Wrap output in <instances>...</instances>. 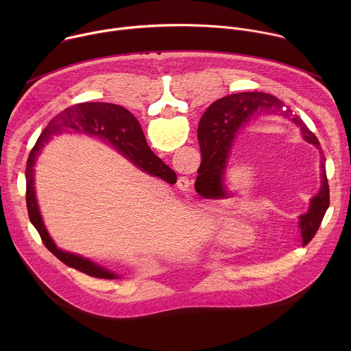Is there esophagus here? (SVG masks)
Here are the masks:
<instances>
[{"instance_id":"34e87169","label":"esophagus","mask_w":351,"mask_h":351,"mask_svg":"<svg viewBox=\"0 0 351 351\" xmlns=\"http://www.w3.org/2000/svg\"><path fill=\"white\" fill-rule=\"evenodd\" d=\"M178 186H179V189L180 190H187L189 189V186H190V180L187 179V178H180L179 179V182H178Z\"/></svg>"}]
</instances>
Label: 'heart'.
I'll return each mask as SVG.
<instances>
[{
  "instance_id": "obj_1",
  "label": "heart",
  "mask_w": 351,
  "mask_h": 351,
  "mask_svg": "<svg viewBox=\"0 0 351 351\" xmlns=\"http://www.w3.org/2000/svg\"><path fill=\"white\" fill-rule=\"evenodd\" d=\"M236 225L241 229L252 230L248 222H240L237 221ZM207 226L211 229V232L218 237H230L232 236V221L225 214H211L207 219Z\"/></svg>"
}]
</instances>
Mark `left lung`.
Here are the masks:
<instances>
[{"instance_id":"1","label":"left lung","mask_w":351,"mask_h":351,"mask_svg":"<svg viewBox=\"0 0 351 351\" xmlns=\"http://www.w3.org/2000/svg\"><path fill=\"white\" fill-rule=\"evenodd\" d=\"M264 112L280 114L287 118L291 117V121L302 129L306 141L321 148L315 134L297 115H293V111H290L275 95L258 91L226 95L217 99L208 107L206 114L199 119L197 129L199 149H202V164L206 165V169L211 172L218 183L222 180L228 156L236 134L244 125ZM321 171L322 186L318 194L311 198L308 213L300 217L303 244L308 243L314 237L329 207V184L324 157L321 161Z\"/></svg>"}]
</instances>
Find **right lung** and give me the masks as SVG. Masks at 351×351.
Listing matches in <instances>:
<instances>
[{"mask_svg":"<svg viewBox=\"0 0 351 351\" xmlns=\"http://www.w3.org/2000/svg\"><path fill=\"white\" fill-rule=\"evenodd\" d=\"M62 132L95 136L99 140L111 144L122 156L132 161V164L147 173L160 178L167 175L171 178L175 172L149 149L138 121L126 108L117 104L83 103L69 107L49 122L37 138L26 165V206L30 222L37 229L44 245L65 265L93 278L117 279L119 278L117 274L97 265L87 258L60 250L53 239L49 237L41 219L34 191V164L44 144L51 140L53 136L61 134Z\"/></svg>","mask_w":351,"mask_h":351,"instance_id":"obj_1","label":"right lung"}]
</instances>
